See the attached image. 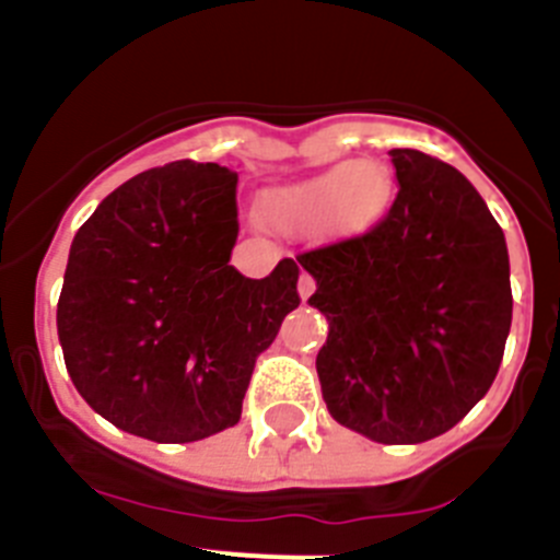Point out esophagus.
Returning a JSON list of instances; mask_svg holds the SVG:
<instances>
[{
    "label": "esophagus",
    "instance_id": "1",
    "mask_svg": "<svg viewBox=\"0 0 560 560\" xmlns=\"http://www.w3.org/2000/svg\"><path fill=\"white\" fill-rule=\"evenodd\" d=\"M296 289H300V296H303V303H305V300H308V296L314 294L316 280L308 275V271H303V275H300V283H296Z\"/></svg>",
    "mask_w": 560,
    "mask_h": 560
}]
</instances>
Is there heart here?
I'll list each match as a JSON object with an SVG mask.
<instances>
[{
	"mask_svg": "<svg viewBox=\"0 0 560 560\" xmlns=\"http://www.w3.org/2000/svg\"><path fill=\"white\" fill-rule=\"evenodd\" d=\"M393 199V173L381 162H341L311 179L264 192L260 212L280 230H314L328 224L355 232L381 219Z\"/></svg>",
	"mask_w": 560,
	"mask_h": 560,
	"instance_id": "obj_1",
	"label": "heart"
}]
</instances>
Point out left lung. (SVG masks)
<instances>
[{"label": "left lung", "mask_w": 560, "mask_h": 560, "mask_svg": "<svg viewBox=\"0 0 560 560\" xmlns=\"http://www.w3.org/2000/svg\"><path fill=\"white\" fill-rule=\"evenodd\" d=\"M398 196L373 230L296 257L328 319L316 355L328 412L375 443L412 446L485 398L511 334L504 232L457 167L389 151Z\"/></svg>", "instance_id": "left-lung-1"}]
</instances>
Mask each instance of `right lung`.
<instances>
[{"label":"right lung","instance_id":"obj_1","mask_svg":"<svg viewBox=\"0 0 560 560\" xmlns=\"http://www.w3.org/2000/svg\"><path fill=\"white\" fill-rule=\"evenodd\" d=\"M237 173L151 167L78 230L58 296L67 373L97 415L153 443L235 427L257 355L300 305V266L264 280L230 266Z\"/></svg>","mask_w":560,"mask_h":560}]
</instances>
